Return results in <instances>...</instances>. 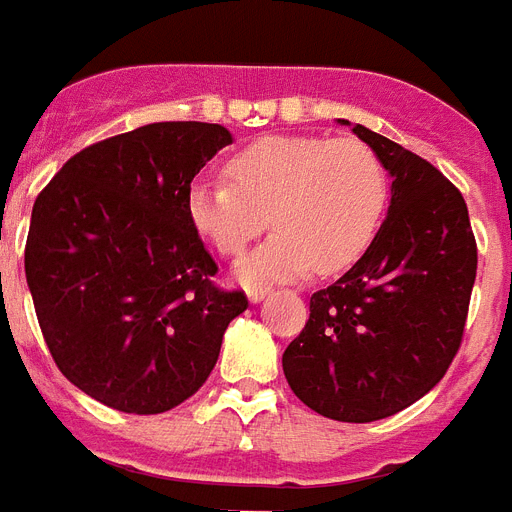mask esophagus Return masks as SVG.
<instances>
[{
	"label": "esophagus",
	"mask_w": 512,
	"mask_h": 512,
	"mask_svg": "<svg viewBox=\"0 0 512 512\" xmlns=\"http://www.w3.org/2000/svg\"><path fill=\"white\" fill-rule=\"evenodd\" d=\"M266 295H269V287H251V290H248V301L261 303Z\"/></svg>",
	"instance_id": "1"
}]
</instances>
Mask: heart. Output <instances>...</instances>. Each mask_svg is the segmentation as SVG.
<instances>
[{
  "label": "heart",
  "instance_id": "obj_1",
  "mask_svg": "<svg viewBox=\"0 0 512 512\" xmlns=\"http://www.w3.org/2000/svg\"><path fill=\"white\" fill-rule=\"evenodd\" d=\"M225 175L230 183L190 185L188 217L227 259L246 251L269 219L277 232L235 266L246 287L350 266L371 246L390 198L387 167L356 138L266 135L232 154Z\"/></svg>",
  "mask_w": 512,
  "mask_h": 512
}]
</instances>
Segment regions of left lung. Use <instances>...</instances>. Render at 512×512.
<instances>
[{
    "label": "left lung",
    "mask_w": 512,
    "mask_h": 512,
    "mask_svg": "<svg viewBox=\"0 0 512 512\" xmlns=\"http://www.w3.org/2000/svg\"><path fill=\"white\" fill-rule=\"evenodd\" d=\"M353 133L390 172V209L361 259L311 295L282 371L311 411L369 424L424 398L450 369L474 290L476 240L460 190L434 164L363 125Z\"/></svg>",
    "instance_id": "left-lung-1"
}]
</instances>
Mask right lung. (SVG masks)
Here are the masks:
<instances>
[{"mask_svg":"<svg viewBox=\"0 0 512 512\" xmlns=\"http://www.w3.org/2000/svg\"><path fill=\"white\" fill-rule=\"evenodd\" d=\"M232 143L211 122H151L67 159L38 193L25 280L57 369L114 411L164 413L209 379L246 293L188 217V190Z\"/></svg>","mask_w":512,"mask_h":512,"instance_id":"obj_1","label":"right lung"}]
</instances>
